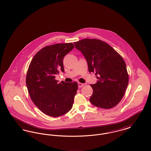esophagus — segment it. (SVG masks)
Listing matches in <instances>:
<instances>
[{
    "label": "esophagus",
    "mask_w": 151,
    "mask_h": 151,
    "mask_svg": "<svg viewBox=\"0 0 151 151\" xmlns=\"http://www.w3.org/2000/svg\"><path fill=\"white\" fill-rule=\"evenodd\" d=\"M85 84H83V83H78V87L79 88H81L82 86H84Z\"/></svg>",
    "instance_id": "1"
}]
</instances>
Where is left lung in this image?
<instances>
[{
	"label": "left lung",
	"instance_id": "1",
	"mask_svg": "<svg viewBox=\"0 0 151 151\" xmlns=\"http://www.w3.org/2000/svg\"><path fill=\"white\" fill-rule=\"evenodd\" d=\"M74 45L86 59L89 72L99 76L97 83L91 85L93 94L90 102L102 109L114 107L122 100L129 84L123 59L109 44L100 40L86 38Z\"/></svg>",
	"mask_w": 151,
	"mask_h": 151
}]
</instances>
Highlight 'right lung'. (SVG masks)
<instances>
[{
  "mask_svg": "<svg viewBox=\"0 0 151 151\" xmlns=\"http://www.w3.org/2000/svg\"><path fill=\"white\" fill-rule=\"evenodd\" d=\"M74 48L72 43H57L44 47L32 59L28 70L26 84L33 103L43 113L57 117L72 107L77 82L61 81L55 76L65 71L63 59Z\"/></svg>",
  "mask_w": 151,
  "mask_h": 151,
  "instance_id": "add662e5",
  "label": "right lung"
}]
</instances>
